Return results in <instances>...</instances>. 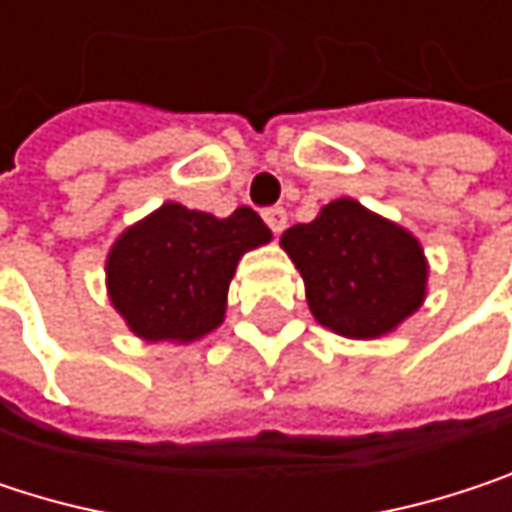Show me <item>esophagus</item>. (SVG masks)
<instances>
[{
  "label": "esophagus",
  "mask_w": 512,
  "mask_h": 512,
  "mask_svg": "<svg viewBox=\"0 0 512 512\" xmlns=\"http://www.w3.org/2000/svg\"><path fill=\"white\" fill-rule=\"evenodd\" d=\"M263 222L269 225L272 234H281L287 228V210L284 207H266L263 210Z\"/></svg>",
  "instance_id": "esophagus-1"
}]
</instances>
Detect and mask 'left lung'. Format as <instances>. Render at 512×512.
I'll use <instances>...</instances> for the list:
<instances>
[{"label":"left lung","instance_id":"left-lung-1","mask_svg":"<svg viewBox=\"0 0 512 512\" xmlns=\"http://www.w3.org/2000/svg\"><path fill=\"white\" fill-rule=\"evenodd\" d=\"M281 246L302 272L311 314L338 335H385L424 302L427 260L418 240L353 198L287 228Z\"/></svg>","mask_w":512,"mask_h":512}]
</instances>
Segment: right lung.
I'll return each mask as SVG.
<instances>
[{"mask_svg":"<svg viewBox=\"0 0 512 512\" xmlns=\"http://www.w3.org/2000/svg\"><path fill=\"white\" fill-rule=\"evenodd\" d=\"M269 237L252 207L216 219L162 204L106 260L112 305L145 341H195L222 323L237 260Z\"/></svg>","mask_w":512,"mask_h":512,"instance_id":"add662e5","label":"right lung"}]
</instances>
